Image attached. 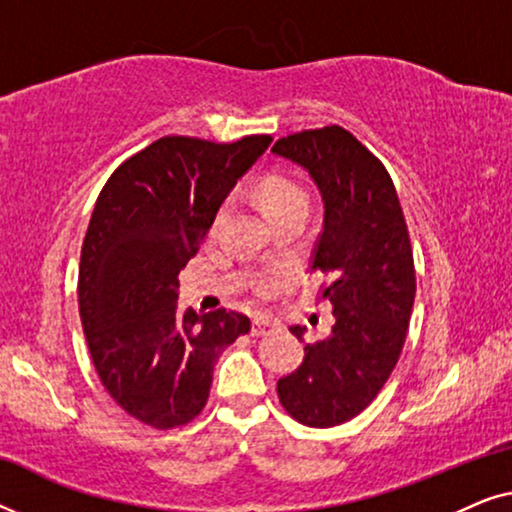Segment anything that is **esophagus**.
Listing matches in <instances>:
<instances>
[{
	"instance_id": "34e87169",
	"label": "esophagus",
	"mask_w": 512,
	"mask_h": 512,
	"mask_svg": "<svg viewBox=\"0 0 512 512\" xmlns=\"http://www.w3.org/2000/svg\"><path fill=\"white\" fill-rule=\"evenodd\" d=\"M277 328V321H272L270 317H254L251 321V335H256V338H261V335H270L272 331Z\"/></svg>"
}]
</instances>
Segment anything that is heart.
<instances>
[{
	"mask_svg": "<svg viewBox=\"0 0 512 512\" xmlns=\"http://www.w3.org/2000/svg\"><path fill=\"white\" fill-rule=\"evenodd\" d=\"M258 200H261L263 212L270 216V221H275L279 216L291 214V212H307V205H310V198H307L305 188L300 186L296 179L286 177V174H279V172L265 174V177L258 181ZM223 212H226V207L219 209V214H216L214 219V226L221 221ZM279 284H282V279L279 277H263L256 282V289L258 293H263L265 296V293L277 291Z\"/></svg>",
	"mask_w": 512,
	"mask_h": 512,
	"instance_id": "obj_1",
	"label": "heart"
}]
</instances>
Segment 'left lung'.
Listing matches in <instances>:
<instances>
[{"mask_svg": "<svg viewBox=\"0 0 512 512\" xmlns=\"http://www.w3.org/2000/svg\"><path fill=\"white\" fill-rule=\"evenodd\" d=\"M272 153L307 170L321 193L312 270L331 277L321 298L335 319L277 394L300 424L328 429L366 410L401 356L417 289L408 226L389 172L340 125L282 137ZM291 333L303 340L305 328Z\"/></svg>", "mask_w": 512, "mask_h": 512, "instance_id": "1", "label": "left lung"}]
</instances>
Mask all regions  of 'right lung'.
I'll return each mask as SVG.
<instances>
[{
	"instance_id": "obj_1",
	"label": "right lung",
	"mask_w": 512,
	"mask_h": 512,
	"mask_svg": "<svg viewBox=\"0 0 512 512\" xmlns=\"http://www.w3.org/2000/svg\"><path fill=\"white\" fill-rule=\"evenodd\" d=\"M270 142L160 137L125 160L95 202L79 268L83 333L109 396L153 429L198 417L216 359L249 333L240 312H179V272Z\"/></svg>"
}]
</instances>
